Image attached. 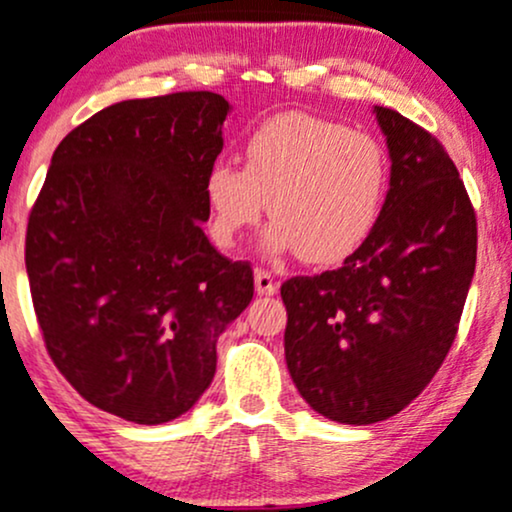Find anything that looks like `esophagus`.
Returning <instances> with one entry per match:
<instances>
[{"mask_svg": "<svg viewBox=\"0 0 512 512\" xmlns=\"http://www.w3.org/2000/svg\"><path fill=\"white\" fill-rule=\"evenodd\" d=\"M255 289L260 296H274L277 294L279 284L274 282V277L265 269H255Z\"/></svg>", "mask_w": 512, "mask_h": 512, "instance_id": "1", "label": "esophagus"}]
</instances>
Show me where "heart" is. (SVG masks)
I'll return each instance as SVG.
<instances>
[{
	"mask_svg": "<svg viewBox=\"0 0 512 512\" xmlns=\"http://www.w3.org/2000/svg\"><path fill=\"white\" fill-rule=\"evenodd\" d=\"M386 189L379 140L299 111L260 123L245 140L243 167L218 160L204 179L216 245L233 250L269 211L267 250H296L318 267L345 262L367 243Z\"/></svg>",
	"mask_w": 512,
	"mask_h": 512,
	"instance_id": "heart-1",
	"label": "heart"
}]
</instances>
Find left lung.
<instances>
[{
    "instance_id": "left-lung-1",
    "label": "left lung",
    "mask_w": 512,
    "mask_h": 512,
    "mask_svg": "<svg viewBox=\"0 0 512 512\" xmlns=\"http://www.w3.org/2000/svg\"><path fill=\"white\" fill-rule=\"evenodd\" d=\"M391 179L374 233L342 267L282 284L284 355L313 411L391 418L423 393L457 338L476 267V213L432 133L374 106Z\"/></svg>"
}]
</instances>
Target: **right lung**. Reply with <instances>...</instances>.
Wrapping results in <instances>:
<instances>
[{"instance_id": "add662e5", "label": "right lung", "mask_w": 512, "mask_h": 512, "mask_svg": "<svg viewBox=\"0 0 512 512\" xmlns=\"http://www.w3.org/2000/svg\"><path fill=\"white\" fill-rule=\"evenodd\" d=\"M228 111L213 92L106 106L60 140L28 216L48 355L84 401L131 423H170L199 401L218 335L255 294L250 262L201 230Z\"/></svg>"}]
</instances>
